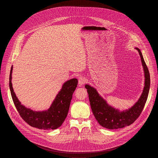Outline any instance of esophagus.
<instances>
[{"label":"esophagus","instance_id":"esophagus-1","mask_svg":"<svg viewBox=\"0 0 158 158\" xmlns=\"http://www.w3.org/2000/svg\"><path fill=\"white\" fill-rule=\"evenodd\" d=\"M78 81H79V85H84V84L85 83L86 81V78H85V77H83V76H80V77H79Z\"/></svg>","mask_w":158,"mask_h":158}]
</instances>
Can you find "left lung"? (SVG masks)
<instances>
[{
	"instance_id": "1",
	"label": "left lung",
	"mask_w": 158,
	"mask_h": 158,
	"mask_svg": "<svg viewBox=\"0 0 158 158\" xmlns=\"http://www.w3.org/2000/svg\"><path fill=\"white\" fill-rule=\"evenodd\" d=\"M139 54L144 71L145 83L142 95L138 101L130 108L120 111L107 104L97 90L89 85H85L88 94L90 106L94 115L101 126L109 129H117L130 126L142 113L148 97L150 89V74L140 50L135 47Z\"/></svg>"
}]
</instances>
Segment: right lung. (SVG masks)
<instances>
[{
  "label": "right lung",
  "mask_w": 158,
  "mask_h": 158,
  "mask_svg": "<svg viewBox=\"0 0 158 158\" xmlns=\"http://www.w3.org/2000/svg\"><path fill=\"white\" fill-rule=\"evenodd\" d=\"M12 72L13 66L10 75L11 95L16 108L23 120L29 126L40 129L49 130L60 127L68 114L72 95L77 86V79L73 78L64 82L48 110L36 111L22 104L16 96L11 82Z\"/></svg>",
  "instance_id": "obj_1"
}]
</instances>
